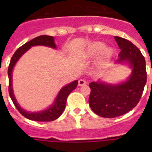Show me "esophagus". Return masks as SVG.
<instances>
[{
	"label": "esophagus",
	"mask_w": 152,
	"mask_h": 152,
	"mask_svg": "<svg viewBox=\"0 0 152 152\" xmlns=\"http://www.w3.org/2000/svg\"><path fill=\"white\" fill-rule=\"evenodd\" d=\"M87 82H86L83 79H80V80H79V82H78V85L79 86H83L85 85Z\"/></svg>",
	"instance_id": "1"
}]
</instances>
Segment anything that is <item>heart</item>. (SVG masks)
<instances>
[{
  "label": "heart",
  "instance_id": "obj_1",
  "mask_svg": "<svg viewBox=\"0 0 152 152\" xmlns=\"http://www.w3.org/2000/svg\"><path fill=\"white\" fill-rule=\"evenodd\" d=\"M105 51H104V50ZM104 52V56L106 57H110V50L106 49L105 44L101 42H95L94 43L91 44L90 46H88L86 51V56L90 58H95L99 56L102 53Z\"/></svg>",
  "mask_w": 152,
  "mask_h": 152
}]
</instances>
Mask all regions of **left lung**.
I'll return each instance as SVG.
<instances>
[{
    "instance_id": "left-lung-1",
    "label": "left lung",
    "mask_w": 152,
    "mask_h": 152,
    "mask_svg": "<svg viewBox=\"0 0 152 152\" xmlns=\"http://www.w3.org/2000/svg\"><path fill=\"white\" fill-rule=\"evenodd\" d=\"M121 52L116 64H124L132 69L126 80L112 84L102 80L89 83V105L93 112L102 118L123 115L139 102L147 82L146 62L134 44L127 39L114 36Z\"/></svg>"
}]
</instances>
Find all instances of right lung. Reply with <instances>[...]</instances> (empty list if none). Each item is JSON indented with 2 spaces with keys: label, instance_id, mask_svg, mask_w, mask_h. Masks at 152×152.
Listing matches in <instances>:
<instances>
[{
  "label": "right lung",
  "instance_id": "right-lung-1",
  "mask_svg": "<svg viewBox=\"0 0 152 152\" xmlns=\"http://www.w3.org/2000/svg\"><path fill=\"white\" fill-rule=\"evenodd\" d=\"M35 46H44L53 49H57V46L54 42V38L53 36H49V35H40L39 37H36L31 41L23 44L22 46H20L12 57L10 64L8 66V83H9L8 91H9L11 99L12 100L13 103L16 107V109L23 116H24L25 118L30 119V120L36 121H52L56 120L57 118H58L61 115V113H63V111L65 109L67 98H68L69 94L74 89L76 88L77 84H78V80L72 81L69 84L64 86L59 91V92L57 94V97L55 98L53 102L49 106L48 108L45 109L43 110L38 111V112H30V111L23 110L20 106V104L17 102V101L15 99V95H14V93H13L12 71L15 64L17 63L20 57H22L23 55L30 48Z\"/></svg>",
  "mask_w": 152,
  "mask_h": 152
}]
</instances>
